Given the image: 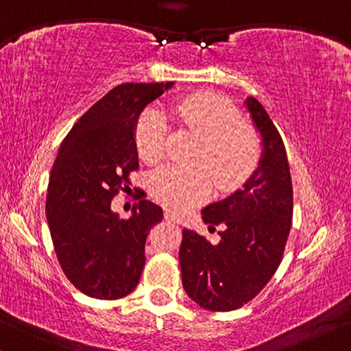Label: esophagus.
<instances>
[{"label":"esophagus","mask_w":351,"mask_h":351,"mask_svg":"<svg viewBox=\"0 0 351 351\" xmlns=\"http://www.w3.org/2000/svg\"><path fill=\"white\" fill-rule=\"evenodd\" d=\"M165 219H167V221L173 222V223H180V217L175 216V214H173L171 210H167V213H165Z\"/></svg>","instance_id":"esophagus-1"}]
</instances>
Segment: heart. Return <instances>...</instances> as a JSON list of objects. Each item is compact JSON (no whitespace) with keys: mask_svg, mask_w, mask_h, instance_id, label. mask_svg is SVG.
Instances as JSON below:
<instances>
[{"mask_svg":"<svg viewBox=\"0 0 351 351\" xmlns=\"http://www.w3.org/2000/svg\"><path fill=\"white\" fill-rule=\"evenodd\" d=\"M173 114L202 141L197 162L206 163L219 188H232L252 175L261 157L258 134L243 124L242 114L214 93H199L175 104ZM168 122L157 108L142 114L135 132L138 155L155 165L163 158ZM213 180L202 167L160 168L152 178L155 197L173 210H186L210 194Z\"/></svg>","mask_w":351,"mask_h":351,"instance_id":"obj_1","label":"heart"}]
</instances>
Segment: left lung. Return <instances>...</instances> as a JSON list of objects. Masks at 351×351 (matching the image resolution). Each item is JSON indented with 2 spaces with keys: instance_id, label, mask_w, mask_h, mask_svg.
<instances>
[{
  "instance_id": "1",
  "label": "left lung",
  "mask_w": 351,
  "mask_h": 351,
  "mask_svg": "<svg viewBox=\"0 0 351 351\" xmlns=\"http://www.w3.org/2000/svg\"><path fill=\"white\" fill-rule=\"evenodd\" d=\"M261 135L256 170L226 199L201 210L209 227L222 223L213 245L183 230L180 247L184 291L202 309L227 312L252 301L280 267L293 221V184L285 143L268 112L255 98L245 101Z\"/></svg>"
}]
</instances>
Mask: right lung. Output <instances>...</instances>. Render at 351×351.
<instances>
[{
  "mask_svg": "<svg viewBox=\"0 0 351 351\" xmlns=\"http://www.w3.org/2000/svg\"><path fill=\"white\" fill-rule=\"evenodd\" d=\"M173 83H124L93 104L63 138L47 189V222L71 285L95 299H121L138 285L145 240L163 219L141 199L119 219L111 201L138 168L135 125L147 104Z\"/></svg>",
  "mask_w": 351,
  "mask_h": 351,
  "instance_id": "right-lung-1",
  "label": "right lung"
}]
</instances>
